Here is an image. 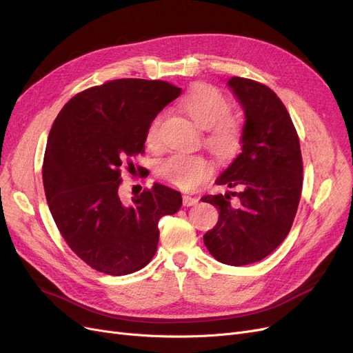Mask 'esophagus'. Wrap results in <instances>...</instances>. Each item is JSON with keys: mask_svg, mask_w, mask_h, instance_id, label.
Listing matches in <instances>:
<instances>
[{"mask_svg": "<svg viewBox=\"0 0 353 353\" xmlns=\"http://www.w3.org/2000/svg\"><path fill=\"white\" fill-rule=\"evenodd\" d=\"M182 203H183V207H192L198 203V198H194V196H188V195H183L182 196Z\"/></svg>", "mask_w": 353, "mask_h": 353, "instance_id": "obj_1", "label": "esophagus"}]
</instances>
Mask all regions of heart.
<instances>
[{
    "label": "heart",
    "instance_id": "obj_1",
    "mask_svg": "<svg viewBox=\"0 0 353 353\" xmlns=\"http://www.w3.org/2000/svg\"><path fill=\"white\" fill-rule=\"evenodd\" d=\"M183 109L205 129V145L220 159H228L239 152L244 138V126L240 116L231 113L227 96L208 83L194 85L182 100ZM163 113H158L146 129V143L155 146ZM212 174L211 162L203 155L174 154L158 165V175L170 185L194 190Z\"/></svg>",
    "mask_w": 353,
    "mask_h": 353
}]
</instances>
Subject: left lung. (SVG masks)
<instances>
[{
	"label": "left lung",
	"mask_w": 353,
	"mask_h": 353,
	"mask_svg": "<svg viewBox=\"0 0 353 353\" xmlns=\"http://www.w3.org/2000/svg\"><path fill=\"white\" fill-rule=\"evenodd\" d=\"M228 86L245 112L244 138L241 154L215 183L237 192L201 198L220 212L204 244L218 261L245 265L288 237L303 187V159L292 117L270 88L244 77L230 79Z\"/></svg>",
	"instance_id": "8db88e82"
}]
</instances>
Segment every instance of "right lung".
Returning <instances> with one entry per match:
<instances>
[{
    "instance_id": "add662e5",
    "label": "right lung",
    "mask_w": 353,
    "mask_h": 353,
    "mask_svg": "<svg viewBox=\"0 0 353 353\" xmlns=\"http://www.w3.org/2000/svg\"><path fill=\"white\" fill-rule=\"evenodd\" d=\"M179 93L162 80L105 81L72 97L50 130L43 159L50 212L73 253L100 273L143 268L157 253L159 220L182 205L181 194L161 183L129 205L119 195L121 166L129 171L145 152L150 121Z\"/></svg>"
}]
</instances>
